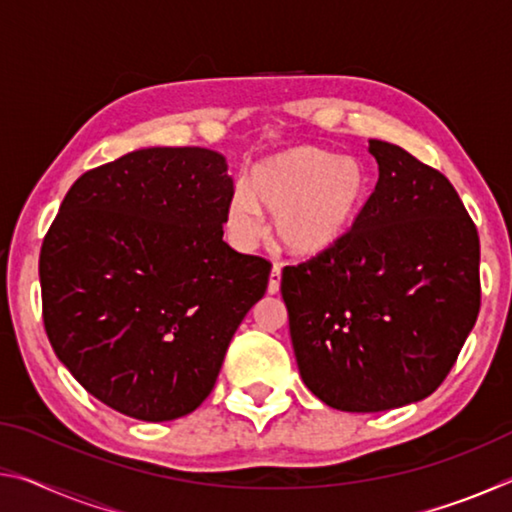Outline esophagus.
<instances>
[{
    "label": "esophagus",
    "mask_w": 512,
    "mask_h": 512,
    "mask_svg": "<svg viewBox=\"0 0 512 512\" xmlns=\"http://www.w3.org/2000/svg\"><path fill=\"white\" fill-rule=\"evenodd\" d=\"M280 282H282V266L280 264H273L271 277H268V293L280 291Z\"/></svg>",
    "instance_id": "esophagus-1"
}]
</instances>
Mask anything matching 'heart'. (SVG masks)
<instances>
[{"label": "heart", "mask_w": 512, "mask_h": 512, "mask_svg": "<svg viewBox=\"0 0 512 512\" xmlns=\"http://www.w3.org/2000/svg\"><path fill=\"white\" fill-rule=\"evenodd\" d=\"M361 164L318 146H291L255 164L250 187L230 196L225 228L237 246L264 235L262 210L275 216L280 244L293 255L318 257L345 241L366 205Z\"/></svg>", "instance_id": "obj_1"}]
</instances>
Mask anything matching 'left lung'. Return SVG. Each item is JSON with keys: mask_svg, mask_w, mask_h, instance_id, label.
Masks as SVG:
<instances>
[{"mask_svg": "<svg viewBox=\"0 0 512 512\" xmlns=\"http://www.w3.org/2000/svg\"><path fill=\"white\" fill-rule=\"evenodd\" d=\"M370 153L379 178L350 235L280 287L302 381L350 413L429 397L481 307L479 232L454 185L395 144Z\"/></svg>", "mask_w": 512, "mask_h": 512, "instance_id": "obj_1", "label": "left lung"}]
</instances>
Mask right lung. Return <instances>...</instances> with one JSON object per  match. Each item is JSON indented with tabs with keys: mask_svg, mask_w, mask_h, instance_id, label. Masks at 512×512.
Returning a JSON list of instances; mask_svg holds the SVG:
<instances>
[{
	"mask_svg": "<svg viewBox=\"0 0 512 512\" xmlns=\"http://www.w3.org/2000/svg\"><path fill=\"white\" fill-rule=\"evenodd\" d=\"M232 192L223 155L201 146L133 151L69 187L40 250L42 320L110 409L164 422L212 393L271 275L223 241Z\"/></svg>",
	"mask_w": 512,
	"mask_h": 512,
	"instance_id": "obj_1",
	"label": "right lung"
}]
</instances>
